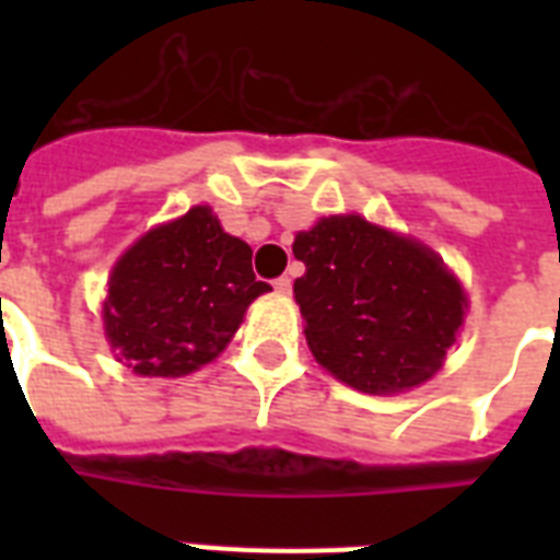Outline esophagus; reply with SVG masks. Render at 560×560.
<instances>
[{
	"label": "esophagus",
	"instance_id": "34e87169",
	"mask_svg": "<svg viewBox=\"0 0 560 560\" xmlns=\"http://www.w3.org/2000/svg\"><path fill=\"white\" fill-rule=\"evenodd\" d=\"M272 290H276V293H281V296H288L290 290H293V281H290L288 276H281V279L272 281Z\"/></svg>",
	"mask_w": 560,
	"mask_h": 560
}]
</instances>
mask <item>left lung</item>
<instances>
[{
  "label": "left lung",
  "instance_id": "left-lung-1",
  "mask_svg": "<svg viewBox=\"0 0 560 560\" xmlns=\"http://www.w3.org/2000/svg\"><path fill=\"white\" fill-rule=\"evenodd\" d=\"M299 311L316 363L360 392L412 389L456 342L465 293L427 246L358 214L299 232Z\"/></svg>",
  "mask_w": 560,
  "mask_h": 560
}]
</instances>
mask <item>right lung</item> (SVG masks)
I'll return each mask as SVG.
<instances>
[{
  "mask_svg": "<svg viewBox=\"0 0 560 560\" xmlns=\"http://www.w3.org/2000/svg\"><path fill=\"white\" fill-rule=\"evenodd\" d=\"M267 290L249 244L194 206L121 255L104 302L107 340L136 374L179 377L218 358Z\"/></svg>",
  "mask_w": 560,
  "mask_h": 560,
  "instance_id": "right-lung-1",
  "label": "right lung"
}]
</instances>
